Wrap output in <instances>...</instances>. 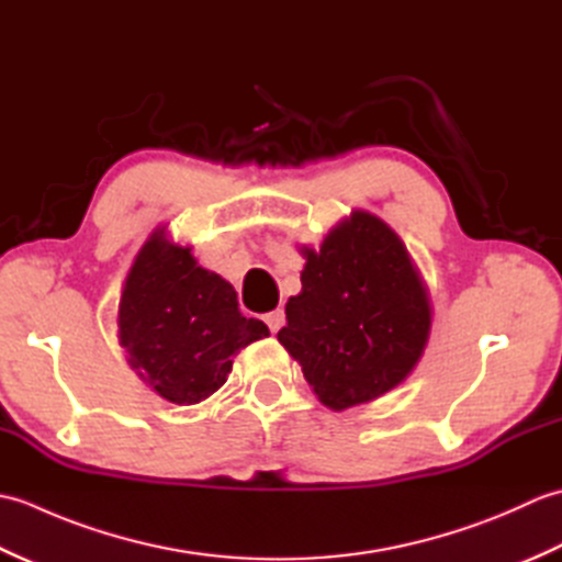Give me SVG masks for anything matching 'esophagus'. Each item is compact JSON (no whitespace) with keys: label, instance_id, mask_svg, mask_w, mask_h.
Masks as SVG:
<instances>
[{"label":"esophagus","instance_id":"obj_1","mask_svg":"<svg viewBox=\"0 0 562 562\" xmlns=\"http://www.w3.org/2000/svg\"><path fill=\"white\" fill-rule=\"evenodd\" d=\"M266 324H268V328L272 333H278L284 326V312H282V308H274V312L266 314Z\"/></svg>","mask_w":562,"mask_h":562}]
</instances>
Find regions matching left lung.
Here are the masks:
<instances>
[{"label": "left lung", "mask_w": 562, "mask_h": 562, "mask_svg": "<svg viewBox=\"0 0 562 562\" xmlns=\"http://www.w3.org/2000/svg\"><path fill=\"white\" fill-rule=\"evenodd\" d=\"M302 292L278 333L330 411L396 389L425 352L432 306L398 234L364 210L338 222L318 250L302 248Z\"/></svg>", "instance_id": "left-lung-1"}]
</instances>
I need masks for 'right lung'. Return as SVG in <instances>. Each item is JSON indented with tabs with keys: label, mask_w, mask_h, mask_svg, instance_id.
Here are the masks:
<instances>
[{
	"label": "right lung",
	"mask_w": 562,
	"mask_h": 562,
	"mask_svg": "<svg viewBox=\"0 0 562 562\" xmlns=\"http://www.w3.org/2000/svg\"><path fill=\"white\" fill-rule=\"evenodd\" d=\"M268 336L262 321L238 312L229 282L171 244L164 226L151 232L117 306V340L151 391L176 405L205 401L224 386L238 350Z\"/></svg>",
	"instance_id": "1"
}]
</instances>
